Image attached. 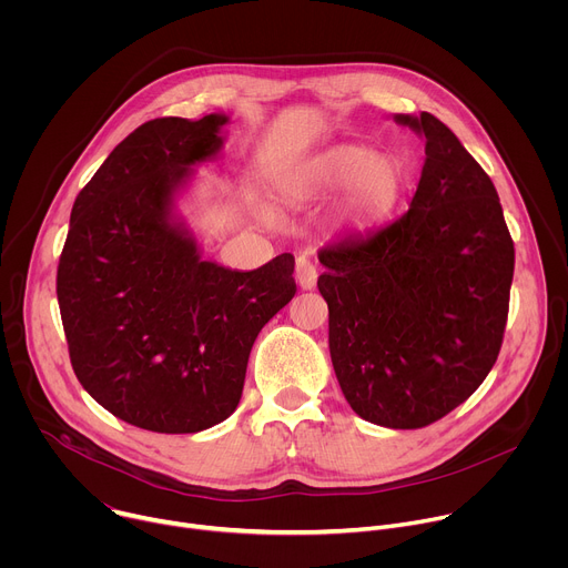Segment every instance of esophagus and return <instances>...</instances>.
I'll use <instances>...</instances> for the list:
<instances>
[{
  "instance_id": "esophagus-1",
  "label": "esophagus",
  "mask_w": 568,
  "mask_h": 568,
  "mask_svg": "<svg viewBox=\"0 0 568 568\" xmlns=\"http://www.w3.org/2000/svg\"><path fill=\"white\" fill-rule=\"evenodd\" d=\"M294 274H296V283L301 290H312L316 285V267L310 263V258L298 256Z\"/></svg>"
}]
</instances>
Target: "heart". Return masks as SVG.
<instances>
[{
	"mask_svg": "<svg viewBox=\"0 0 568 568\" xmlns=\"http://www.w3.org/2000/svg\"><path fill=\"white\" fill-rule=\"evenodd\" d=\"M344 189V222L353 229L371 226L402 195V161L388 152H371L366 145L339 143L310 156L285 193L292 202H312L337 195ZM261 217L272 222L270 211H261Z\"/></svg>",
	"mask_w": 568,
	"mask_h": 568,
	"instance_id": "1",
	"label": "heart"
}]
</instances>
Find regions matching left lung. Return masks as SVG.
<instances>
[{
  "label": "left lung",
  "mask_w": 568,
  "mask_h": 568,
  "mask_svg": "<svg viewBox=\"0 0 568 568\" xmlns=\"http://www.w3.org/2000/svg\"><path fill=\"white\" fill-rule=\"evenodd\" d=\"M425 139L409 211L321 250L331 359L351 409L418 429L493 371L508 321L515 247L493 180L434 114H395Z\"/></svg>",
  "instance_id": "obj_1"
}]
</instances>
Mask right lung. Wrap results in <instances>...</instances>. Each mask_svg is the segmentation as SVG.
I'll return each instance as SVG.
<instances>
[{"mask_svg": "<svg viewBox=\"0 0 568 568\" xmlns=\"http://www.w3.org/2000/svg\"><path fill=\"white\" fill-rule=\"evenodd\" d=\"M226 114L139 125L78 193L58 265L73 373L112 416L195 434L240 402L252 346L296 294L294 256L240 272L202 258L178 211L193 166L224 148Z\"/></svg>", "mask_w": 568, "mask_h": 568, "instance_id": "right-lung-1", "label": "right lung"}]
</instances>
